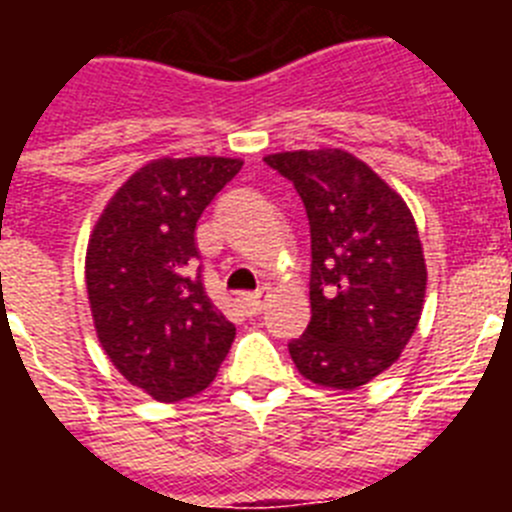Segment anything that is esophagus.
<instances>
[{
    "mask_svg": "<svg viewBox=\"0 0 512 512\" xmlns=\"http://www.w3.org/2000/svg\"><path fill=\"white\" fill-rule=\"evenodd\" d=\"M238 302H241V307L248 315H256V312L264 310L266 302H269V287H261L259 292H251V295H241Z\"/></svg>",
    "mask_w": 512,
    "mask_h": 512,
    "instance_id": "34e87169",
    "label": "esophagus"
}]
</instances>
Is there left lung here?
Listing matches in <instances>:
<instances>
[{"label":"left lung","instance_id":"8db88e82","mask_svg":"<svg viewBox=\"0 0 512 512\" xmlns=\"http://www.w3.org/2000/svg\"><path fill=\"white\" fill-rule=\"evenodd\" d=\"M264 161L295 184L310 220L312 318L289 356L312 384L356 390L387 372L418 328L428 271L413 212L341 148Z\"/></svg>","mask_w":512,"mask_h":512}]
</instances>
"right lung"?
Returning a JSON list of instances; mask_svg holds the SVG:
<instances>
[{
  "label": "right lung",
  "mask_w": 512,
  "mask_h": 512,
  "mask_svg": "<svg viewBox=\"0 0 512 512\" xmlns=\"http://www.w3.org/2000/svg\"><path fill=\"white\" fill-rule=\"evenodd\" d=\"M241 158H153L122 184L89 235L87 295L99 346L158 402L194 397L235 338L194 271V230Z\"/></svg>",
  "instance_id": "add662e5"
}]
</instances>
